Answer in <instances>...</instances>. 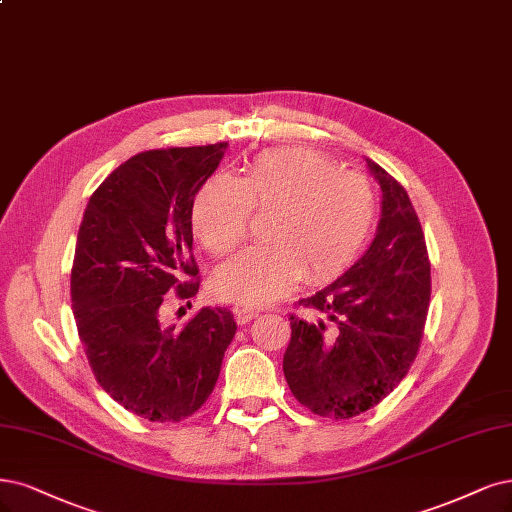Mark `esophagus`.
Here are the masks:
<instances>
[{"mask_svg":"<svg viewBox=\"0 0 512 512\" xmlns=\"http://www.w3.org/2000/svg\"><path fill=\"white\" fill-rule=\"evenodd\" d=\"M254 317H258V311H254V309H235V320H237V324H248V322H252Z\"/></svg>","mask_w":512,"mask_h":512,"instance_id":"34e87169","label":"esophagus"}]
</instances>
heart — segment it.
<instances>
[{"instance_id": "heart-1", "label": "heart", "mask_w": 512, "mask_h": 512, "mask_svg": "<svg viewBox=\"0 0 512 512\" xmlns=\"http://www.w3.org/2000/svg\"><path fill=\"white\" fill-rule=\"evenodd\" d=\"M271 214L264 245L239 252L211 275L222 303L262 307L305 279L324 284L364 250L377 222V192L356 171L311 150H271L239 182L209 180L192 205V231L211 256H226L248 235L250 216Z\"/></svg>"}]
</instances>
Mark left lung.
<instances>
[{"label":"left lung","instance_id":"obj_1","mask_svg":"<svg viewBox=\"0 0 512 512\" xmlns=\"http://www.w3.org/2000/svg\"><path fill=\"white\" fill-rule=\"evenodd\" d=\"M381 186V220L366 254L290 315L284 375L311 413L349 419L373 409L409 373L430 307L426 237L404 186L366 161Z\"/></svg>","mask_w":512,"mask_h":512}]
</instances>
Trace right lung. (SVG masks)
<instances>
[{"label": "right lung", "instance_id": "1", "mask_svg": "<svg viewBox=\"0 0 512 512\" xmlns=\"http://www.w3.org/2000/svg\"><path fill=\"white\" fill-rule=\"evenodd\" d=\"M226 142L148 150L101 182L84 209L72 267V307L97 383L150 421H182L214 392L237 324L203 307L182 328L161 305L199 292L192 205Z\"/></svg>", "mask_w": 512, "mask_h": 512}]
</instances>
